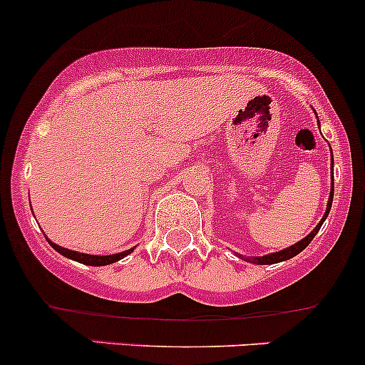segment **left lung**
<instances>
[{"label": "left lung", "instance_id": "1", "mask_svg": "<svg viewBox=\"0 0 365 365\" xmlns=\"http://www.w3.org/2000/svg\"><path fill=\"white\" fill-rule=\"evenodd\" d=\"M332 165H334V158H332ZM332 198H334V182H332V190H330V197H329V204H327V210L325 214H323L322 221L317 225V228H314L313 232H311L307 237H304L300 242L294 244V246L287 247V250L283 251H277V253H272V255H265V257H258V258H251V262H255V264H260V265H269V264H277V262H283V260H288V258H294L295 255H299L300 251L306 250L307 246H309L311 240L314 239V235L318 234V230H320V227L323 225V221L327 220V216H329L330 212V205H332ZM250 262V260H247Z\"/></svg>", "mask_w": 365, "mask_h": 365}]
</instances>
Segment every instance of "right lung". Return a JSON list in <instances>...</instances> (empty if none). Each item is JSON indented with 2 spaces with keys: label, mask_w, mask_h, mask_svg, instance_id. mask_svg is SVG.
Segmentation results:
<instances>
[{
  "label": "right lung",
  "mask_w": 365,
  "mask_h": 365,
  "mask_svg": "<svg viewBox=\"0 0 365 365\" xmlns=\"http://www.w3.org/2000/svg\"><path fill=\"white\" fill-rule=\"evenodd\" d=\"M48 240V239H47ZM48 244H51L52 247H54L58 253H61L63 257L66 258H71V260L78 262V264H84V265H95V267H100V265H108V264H114V262L121 260V258H125L126 255L131 253V250L128 251H123V253H115V255H107V257H98V255H84V253H77V251H71V250H65V247L58 246V244L51 242L48 240Z\"/></svg>",
  "instance_id": "right-lung-1"
}]
</instances>
